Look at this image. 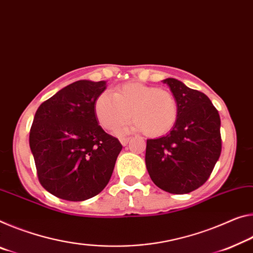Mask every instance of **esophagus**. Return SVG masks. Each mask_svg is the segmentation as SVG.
I'll use <instances>...</instances> for the list:
<instances>
[{
  "instance_id": "esophagus-1",
  "label": "esophagus",
  "mask_w": 253,
  "mask_h": 253,
  "mask_svg": "<svg viewBox=\"0 0 253 253\" xmlns=\"http://www.w3.org/2000/svg\"><path fill=\"white\" fill-rule=\"evenodd\" d=\"M128 142H129V138H128V137H124V138L120 139V143H122L123 146H126Z\"/></svg>"
}]
</instances>
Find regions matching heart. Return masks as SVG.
I'll return each mask as SVG.
<instances>
[{"instance_id":"obj_1","label":"heart","mask_w":253,"mask_h":253,"mask_svg":"<svg viewBox=\"0 0 253 253\" xmlns=\"http://www.w3.org/2000/svg\"><path fill=\"white\" fill-rule=\"evenodd\" d=\"M94 112L100 125L112 130L127 123L133 125L118 130V134L143 130V133L158 137L174 127L178 119V101L169 90L156 89L143 83L130 82L119 86L110 93H101L94 102Z\"/></svg>"}]
</instances>
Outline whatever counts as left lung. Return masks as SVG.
<instances>
[{"label": "left lung", "mask_w": 253, "mask_h": 253, "mask_svg": "<svg viewBox=\"0 0 253 253\" xmlns=\"http://www.w3.org/2000/svg\"><path fill=\"white\" fill-rule=\"evenodd\" d=\"M178 101L170 133L147 139L145 163L156 186L170 194H188L206 182L222 151L218 111L203 92L175 79L163 80Z\"/></svg>", "instance_id": "1"}]
</instances>
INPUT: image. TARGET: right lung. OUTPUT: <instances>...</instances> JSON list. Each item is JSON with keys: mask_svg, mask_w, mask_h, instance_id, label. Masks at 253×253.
Listing matches in <instances>:
<instances>
[{"mask_svg": "<svg viewBox=\"0 0 253 253\" xmlns=\"http://www.w3.org/2000/svg\"><path fill=\"white\" fill-rule=\"evenodd\" d=\"M107 82L80 80L46 100L36 111L29 144L42 186L56 197L82 202L109 182L122 151L99 125L94 102Z\"/></svg>", "mask_w": 253, "mask_h": 253, "instance_id": "add662e5", "label": "right lung"}]
</instances>
